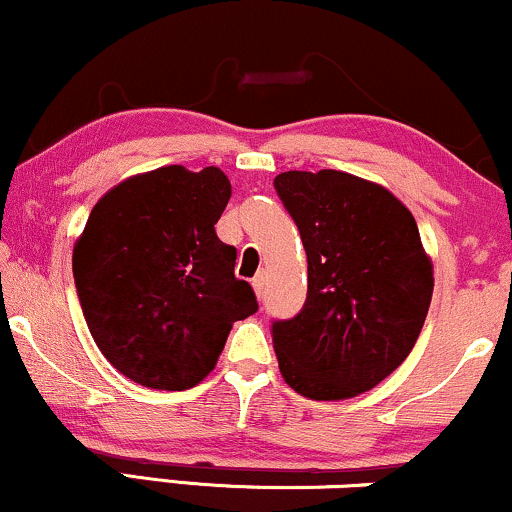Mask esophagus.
<instances>
[{"mask_svg":"<svg viewBox=\"0 0 512 512\" xmlns=\"http://www.w3.org/2000/svg\"><path fill=\"white\" fill-rule=\"evenodd\" d=\"M251 285H254V292H256L258 299H263V289H266V275L258 273L254 280H251Z\"/></svg>","mask_w":512,"mask_h":512,"instance_id":"obj_1","label":"esophagus"}]
</instances>
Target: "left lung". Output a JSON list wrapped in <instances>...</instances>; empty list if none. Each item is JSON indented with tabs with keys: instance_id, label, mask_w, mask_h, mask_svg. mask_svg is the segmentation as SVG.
<instances>
[{
	"instance_id": "obj_1",
	"label": "left lung",
	"mask_w": 512,
	"mask_h": 512,
	"mask_svg": "<svg viewBox=\"0 0 512 512\" xmlns=\"http://www.w3.org/2000/svg\"><path fill=\"white\" fill-rule=\"evenodd\" d=\"M273 185L308 258L304 308L270 330L280 372L308 399H351L399 368L425 325L434 277L418 223L342 170H287Z\"/></svg>"
}]
</instances>
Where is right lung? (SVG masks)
I'll use <instances>...</instances> for the list:
<instances>
[{"label":"right lung","instance_id":"right-lung-1","mask_svg":"<svg viewBox=\"0 0 512 512\" xmlns=\"http://www.w3.org/2000/svg\"><path fill=\"white\" fill-rule=\"evenodd\" d=\"M225 173L163 166L106 192L73 249V277L92 339L118 372L182 391L216 368L235 320L258 311L235 277V246L216 223Z\"/></svg>","mask_w":512,"mask_h":512}]
</instances>
